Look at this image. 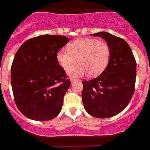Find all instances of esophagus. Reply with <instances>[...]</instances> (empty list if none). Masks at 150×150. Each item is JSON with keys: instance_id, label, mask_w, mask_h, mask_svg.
Instances as JSON below:
<instances>
[{"instance_id": "1", "label": "esophagus", "mask_w": 150, "mask_h": 150, "mask_svg": "<svg viewBox=\"0 0 150 150\" xmlns=\"http://www.w3.org/2000/svg\"><path fill=\"white\" fill-rule=\"evenodd\" d=\"M74 82H76V79H74V78H71V83H74Z\"/></svg>"}]
</instances>
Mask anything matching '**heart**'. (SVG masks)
I'll use <instances>...</instances> for the list:
<instances>
[{"instance_id":"b5f03b06","label":"heart","mask_w":150,"mask_h":150,"mask_svg":"<svg viewBox=\"0 0 150 150\" xmlns=\"http://www.w3.org/2000/svg\"><path fill=\"white\" fill-rule=\"evenodd\" d=\"M68 48L60 49L56 59L64 71H68L78 60L79 64L67 72L72 78L83 77L88 73L91 76L99 75L109 63L110 48L104 40L81 38L72 42Z\"/></svg>"}]
</instances>
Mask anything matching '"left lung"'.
Returning a JSON list of instances; mask_svg holds the SVG:
<instances>
[{
  "mask_svg": "<svg viewBox=\"0 0 150 150\" xmlns=\"http://www.w3.org/2000/svg\"><path fill=\"white\" fill-rule=\"evenodd\" d=\"M100 37L110 48L109 63L98 77L83 81L85 110L96 118L117 115L127 107L134 92L137 64L126 41L108 32L91 34Z\"/></svg>",
  "mask_w": 150,
  "mask_h": 150,
  "instance_id": "obj_1",
  "label": "left lung"
}]
</instances>
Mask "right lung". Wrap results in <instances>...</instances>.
Returning <instances> with one entry per match:
<instances>
[{"instance_id": "add662e5", "label": "right lung", "mask_w": 150, "mask_h": 150, "mask_svg": "<svg viewBox=\"0 0 150 150\" xmlns=\"http://www.w3.org/2000/svg\"><path fill=\"white\" fill-rule=\"evenodd\" d=\"M70 40L45 34L25 41L16 52L11 67L13 96L18 109L30 120H52L62 110L71 81L56 54Z\"/></svg>"}]
</instances>
